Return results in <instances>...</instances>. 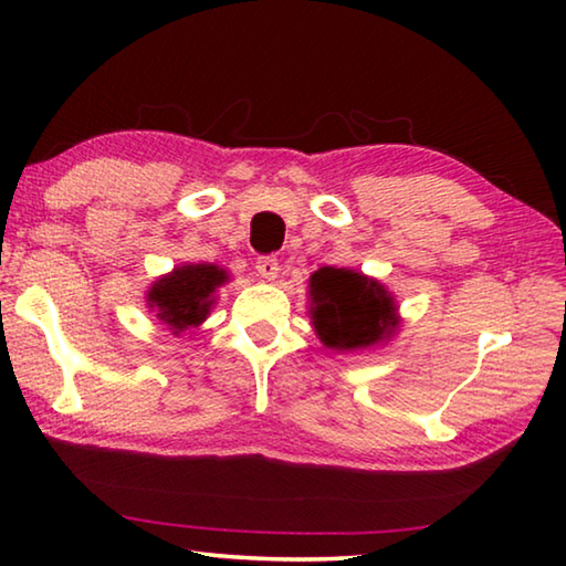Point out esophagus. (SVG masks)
<instances>
[{"label":"esophagus","instance_id":"34e87169","mask_svg":"<svg viewBox=\"0 0 566 566\" xmlns=\"http://www.w3.org/2000/svg\"><path fill=\"white\" fill-rule=\"evenodd\" d=\"M256 272H260L262 280H274L280 274V260L276 256H260L256 260Z\"/></svg>","mask_w":566,"mask_h":566}]
</instances>
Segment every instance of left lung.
I'll return each instance as SVG.
<instances>
[{
	"mask_svg": "<svg viewBox=\"0 0 566 566\" xmlns=\"http://www.w3.org/2000/svg\"><path fill=\"white\" fill-rule=\"evenodd\" d=\"M312 324L324 347H371L397 327V310L385 286L352 270L322 266L310 280Z\"/></svg>",
	"mask_w": 566,
	"mask_h": 566,
	"instance_id": "1",
	"label": "left lung"
}]
</instances>
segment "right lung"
Instances as JSON below:
<instances>
[{"instance_id":"add662e5","label":"right lung","mask_w":566,"mask_h":566,"mask_svg":"<svg viewBox=\"0 0 566 566\" xmlns=\"http://www.w3.org/2000/svg\"><path fill=\"white\" fill-rule=\"evenodd\" d=\"M222 282H227V272L214 264L179 266L151 286L149 306H155L157 317L179 334L205 322L209 306L214 304L212 294Z\"/></svg>"}]
</instances>
